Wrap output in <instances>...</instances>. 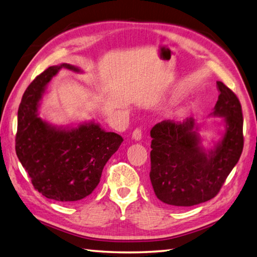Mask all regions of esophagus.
I'll list each match as a JSON object with an SVG mask.
<instances>
[{"label": "esophagus", "mask_w": 257, "mask_h": 257, "mask_svg": "<svg viewBox=\"0 0 257 257\" xmlns=\"http://www.w3.org/2000/svg\"><path fill=\"white\" fill-rule=\"evenodd\" d=\"M132 138L136 142L141 141V139H142V130L141 128H136L134 132H133V134H132Z\"/></svg>", "instance_id": "esophagus-1"}]
</instances>
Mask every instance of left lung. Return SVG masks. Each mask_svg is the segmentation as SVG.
Returning a JSON list of instances; mask_svg holds the SVG:
<instances>
[{"mask_svg":"<svg viewBox=\"0 0 257 257\" xmlns=\"http://www.w3.org/2000/svg\"><path fill=\"white\" fill-rule=\"evenodd\" d=\"M219 98L210 114L222 116L224 133L206 151L195 119H170L151 130V173L154 192L164 203L191 207L214 198L234 168L243 151V114L237 96L226 85L216 81Z\"/></svg>","mask_w":257,"mask_h":257,"instance_id":"obj_1","label":"left lung"}]
</instances>
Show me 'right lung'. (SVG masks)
I'll return each mask as SVG.
<instances>
[{
  "mask_svg": "<svg viewBox=\"0 0 257 257\" xmlns=\"http://www.w3.org/2000/svg\"><path fill=\"white\" fill-rule=\"evenodd\" d=\"M62 68L81 71L69 64L49 67L23 94L17 113L15 150L38 192L56 201L73 202L92 193L106 162L123 139L93 121L77 127H62L39 116V101L46 85Z\"/></svg>",
  "mask_w": 257,
  "mask_h": 257,
  "instance_id": "add662e5",
  "label": "right lung"
}]
</instances>
